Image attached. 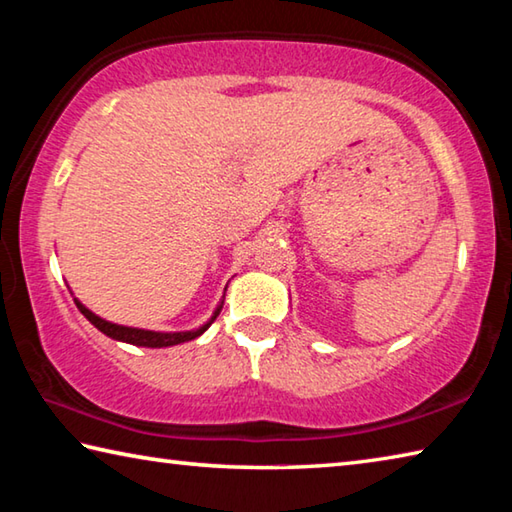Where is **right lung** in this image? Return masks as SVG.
<instances>
[{"label": "right lung", "mask_w": 512, "mask_h": 512, "mask_svg": "<svg viewBox=\"0 0 512 512\" xmlns=\"http://www.w3.org/2000/svg\"><path fill=\"white\" fill-rule=\"evenodd\" d=\"M225 291H228V284H225L223 289V296L219 300V305L212 311V316L207 323H203L201 327H194V329H187V332H155V329H142V327H128V325H117V323H110V320L101 318L94 314L92 309H88L83 305L79 298H74L76 307H79L81 314L90 320V323L103 332L106 336H110L112 341H121V343H131L137 345V348H171V345H180V343H187V341H194L201 336L207 327H210L216 316L221 314L223 309V302H225Z\"/></svg>", "instance_id": "obj_1"}]
</instances>
